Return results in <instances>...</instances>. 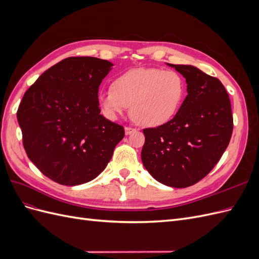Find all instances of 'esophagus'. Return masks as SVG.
Masks as SVG:
<instances>
[{
	"label": "esophagus",
	"instance_id": "obj_1",
	"mask_svg": "<svg viewBox=\"0 0 259 259\" xmlns=\"http://www.w3.org/2000/svg\"><path fill=\"white\" fill-rule=\"evenodd\" d=\"M134 132H136V128H134V127H130V126L125 127V134L126 135H131L132 133H134Z\"/></svg>",
	"mask_w": 259,
	"mask_h": 259
}]
</instances>
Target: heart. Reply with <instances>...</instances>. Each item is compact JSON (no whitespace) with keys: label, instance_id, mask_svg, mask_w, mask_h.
I'll use <instances>...</instances> for the list:
<instances>
[{"label":"heart","instance_id":"heart-1","mask_svg":"<svg viewBox=\"0 0 259 259\" xmlns=\"http://www.w3.org/2000/svg\"><path fill=\"white\" fill-rule=\"evenodd\" d=\"M186 83L176 70L138 68L117 76L112 89L101 92V111L114 120L131 105L132 117L144 126H159L173 119L185 97Z\"/></svg>","mask_w":259,"mask_h":259}]
</instances>
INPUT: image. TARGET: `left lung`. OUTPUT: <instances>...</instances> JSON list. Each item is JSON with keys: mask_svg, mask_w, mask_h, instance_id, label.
I'll return each instance as SVG.
<instances>
[{"mask_svg": "<svg viewBox=\"0 0 259 259\" xmlns=\"http://www.w3.org/2000/svg\"><path fill=\"white\" fill-rule=\"evenodd\" d=\"M168 66L186 79L188 95L170 121L144 130L142 160L158 182L186 188L204 178L221 160L233 117L228 93L217 77L193 66Z\"/></svg>", "mask_w": 259, "mask_h": 259, "instance_id": "1", "label": "left lung"}]
</instances>
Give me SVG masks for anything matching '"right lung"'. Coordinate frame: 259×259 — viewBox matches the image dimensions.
I'll use <instances>...</instances> for the list:
<instances>
[{
  "label": "right lung",
  "mask_w": 259,
  "mask_h": 259,
  "mask_svg": "<svg viewBox=\"0 0 259 259\" xmlns=\"http://www.w3.org/2000/svg\"><path fill=\"white\" fill-rule=\"evenodd\" d=\"M111 67L96 57H69L46 70L23 95L17 110L23 148L53 182H91L124 137L122 125L99 109V85Z\"/></svg>",
  "instance_id": "1"
}]
</instances>
